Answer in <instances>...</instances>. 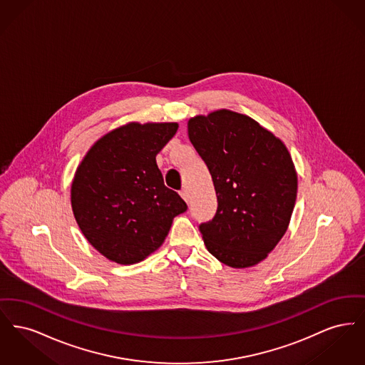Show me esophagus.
I'll use <instances>...</instances> for the list:
<instances>
[{
  "mask_svg": "<svg viewBox=\"0 0 365 365\" xmlns=\"http://www.w3.org/2000/svg\"><path fill=\"white\" fill-rule=\"evenodd\" d=\"M180 195H182V198H183L186 202H189L190 195H189V191H187V189H183V190L180 191Z\"/></svg>",
  "mask_w": 365,
  "mask_h": 365,
  "instance_id": "1",
  "label": "esophagus"
}]
</instances>
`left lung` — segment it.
<instances>
[{
  "instance_id": "8db88e82",
  "label": "left lung",
  "mask_w": 365,
  "mask_h": 365,
  "mask_svg": "<svg viewBox=\"0 0 365 365\" xmlns=\"http://www.w3.org/2000/svg\"><path fill=\"white\" fill-rule=\"evenodd\" d=\"M187 131L219 202L200 226L209 253L231 268L257 265L290 225L298 187L290 152L260 123L230 109L190 118Z\"/></svg>"
}]
</instances>
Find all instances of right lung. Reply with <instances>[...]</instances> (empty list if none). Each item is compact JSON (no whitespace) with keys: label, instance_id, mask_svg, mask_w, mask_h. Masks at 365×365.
<instances>
[{"label":"right lung","instance_id":"1","mask_svg":"<svg viewBox=\"0 0 365 365\" xmlns=\"http://www.w3.org/2000/svg\"><path fill=\"white\" fill-rule=\"evenodd\" d=\"M178 123L130 122L97 139L79 163L71 207L88 243L108 260L131 265L164 243L187 205L164 185L156 156Z\"/></svg>","mask_w":365,"mask_h":365}]
</instances>
